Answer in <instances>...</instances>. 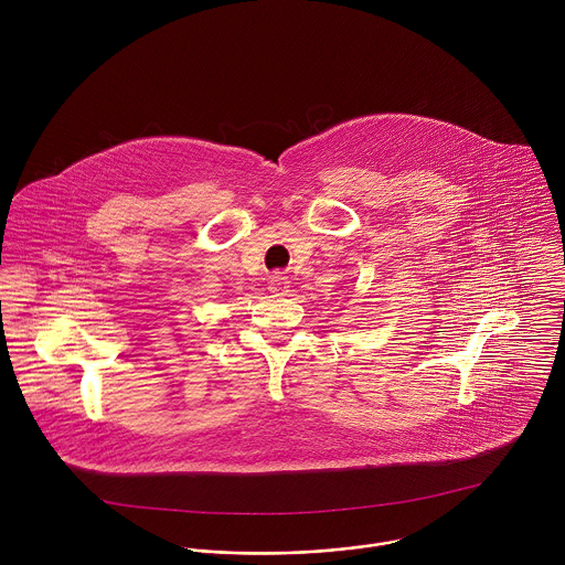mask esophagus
<instances>
[{
    "instance_id": "34e87169",
    "label": "esophagus",
    "mask_w": 565,
    "mask_h": 565,
    "mask_svg": "<svg viewBox=\"0 0 565 565\" xmlns=\"http://www.w3.org/2000/svg\"><path fill=\"white\" fill-rule=\"evenodd\" d=\"M267 289L276 296H285L289 291V278L282 274H271L267 280Z\"/></svg>"
}]
</instances>
